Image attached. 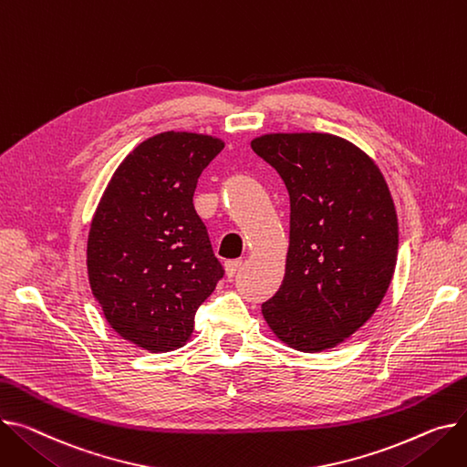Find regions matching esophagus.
Instances as JSON below:
<instances>
[{
	"instance_id": "obj_1",
	"label": "esophagus",
	"mask_w": 467,
	"mask_h": 467,
	"mask_svg": "<svg viewBox=\"0 0 467 467\" xmlns=\"http://www.w3.org/2000/svg\"><path fill=\"white\" fill-rule=\"evenodd\" d=\"M240 266H242V259H233V261H227L225 263V270H227V275L229 277H233L238 270H240Z\"/></svg>"
}]
</instances>
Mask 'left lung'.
<instances>
[{"label": "left lung", "instance_id": "8db88e82", "mask_svg": "<svg viewBox=\"0 0 467 467\" xmlns=\"http://www.w3.org/2000/svg\"><path fill=\"white\" fill-rule=\"evenodd\" d=\"M252 148L291 199L285 277L263 316L293 349L334 348L374 316L390 285L398 220L387 182L364 151L334 135H265Z\"/></svg>", "mask_w": 467, "mask_h": 467}]
</instances>
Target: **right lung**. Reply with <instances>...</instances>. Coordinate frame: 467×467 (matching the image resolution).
<instances>
[{
  "label": "right lung",
  "mask_w": 467,
  "mask_h": 467,
  "mask_svg": "<svg viewBox=\"0 0 467 467\" xmlns=\"http://www.w3.org/2000/svg\"><path fill=\"white\" fill-rule=\"evenodd\" d=\"M220 139L160 133L139 144L109 182L88 236V277L105 319L151 353L190 339L195 314L225 275L193 206Z\"/></svg>",
  "instance_id": "right-lung-1"
}]
</instances>
